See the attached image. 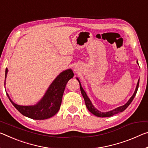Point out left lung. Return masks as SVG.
<instances>
[{"mask_svg":"<svg viewBox=\"0 0 148 148\" xmlns=\"http://www.w3.org/2000/svg\"><path fill=\"white\" fill-rule=\"evenodd\" d=\"M137 64H138V60H137ZM76 79H78V81L79 82V86H80V91H81V93H82V95L84 101H85V103H86V106L88 108V109L89 110V111L90 112H91L93 114H94V115L97 116L98 117H109V116H111L112 115H114V114H118L119 112H121L125 111V110L127 108L129 105L131 103V102L132 101V100L134 99V98L136 94L137 93V91H138V86H139V82H140V79H138V83H137V85H136V90L134 91V92L133 95H132V97H131L129 100L127 101L126 104H125L123 106H121V107H119L116 108V109H112L111 111H107V112H101L99 111V110L96 109V108L93 106L92 103H91V100L90 99V98L88 97V95H87V93H86V91H84V90L82 88V86L81 85V83H80V81H79V79H78V78H76Z\"/></svg>","mask_w":148,"mask_h":148,"instance_id":"1","label":"left lung"}]
</instances>
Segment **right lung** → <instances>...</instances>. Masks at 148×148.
<instances>
[{"label": "right lung", "instance_id": "right-lung-1", "mask_svg": "<svg viewBox=\"0 0 148 148\" xmlns=\"http://www.w3.org/2000/svg\"><path fill=\"white\" fill-rule=\"evenodd\" d=\"M8 70H5V82ZM74 73L72 69L64 70L58 75L49 86L43 97L34 105H20L15 103L6 93L9 100L14 107L23 115L35 120H45L53 116L60 109L62 95L66 85L70 79L73 78ZM6 91V90H5Z\"/></svg>", "mask_w": 148, "mask_h": 148}]
</instances>
